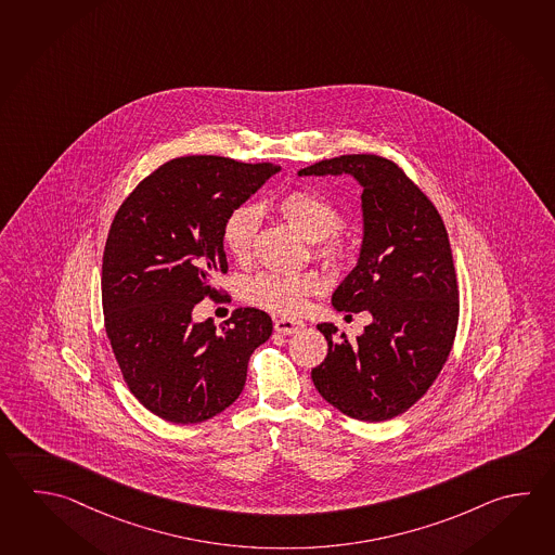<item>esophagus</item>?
Masks as SVG:
<instances>
[{"label":"esophagus","instance_id":"obj_1","mask_svg":"<svg viewBox=\"0 0 555 555\" xmlns=\"http://www.w3.org/2000/svg\"><path fill=\"white\" fill-rule=\"evenodd\" d=\"M302 328H305V322H300V320H293V318H276L274 320V330L284 336L296 334L298 330Z\"/></svg>","mask_w":555,"mask_h":555}]
</instances>
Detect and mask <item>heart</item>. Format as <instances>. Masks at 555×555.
Returning <instances> with one entry per match:
<instances>
[{"label": "heart", "mask_w": 555, "mask_h": 555, "mask_svg": "<svg viewBox=\"0 0 555 555\" xmlns=\"http://www.w3.org/2000/svg\"><path fill=\"white\" fill-rule=\"evenodd\" d=\"M274 209L284 221L308 241H318L314 255L324 264H339L348 257V245L338 231L344 214L328 197L312 190L296 188L274 199ZM260 211L257 205L241 204L229 211L223 221L221 238L227 253L237 260H247L259 233ZM320 288L312 272H262L245 284V300L272 314L296 317L308 305V296Z\"/></svg>", "instance_id": "heart-1"}]
</instances>
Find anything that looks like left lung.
Segmentation results:
<instances>
[{"label":"left lung","mask_w":555,"mask_h":555,"mask_svg":"<svg viewBox=\"0 0 555 555\" xmlns=\"http://www.w3.org/2000/svg\"><path fill=\"white\" fill-rule=\"evenodd\" d=\"M328 173H350L363 188L362 253L332 305L367 310L374 320L356 339L318 324L328 356L312 382L344 415L379 423L415 405L451 353L459 326L453 253L437 207L396 162L348 154L298 171Z\"/></svg>","instance_id":"obj_1"}]
</instances>
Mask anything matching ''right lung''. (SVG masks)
Instances as JSON below:
<instances>
[{"instance_id":"add662e5","label":"right lung","mask_w":555,"mask_h":555,"mask_svg":"<svg viewBox=\"0 0 555 555\" xmlns=\"http://www.w3.org/2000/svg\"><path fill=\"white\" fill-rule=\"evenodd\" d=\"M276 164L183 156L162 164L118 207L102 255L104 328L128 389L154 415L192 425L243 391L253 351L272 334L259 308H235L219 328L193 324L225 274L223 221Z\"/></svg>"}]
</instances>
